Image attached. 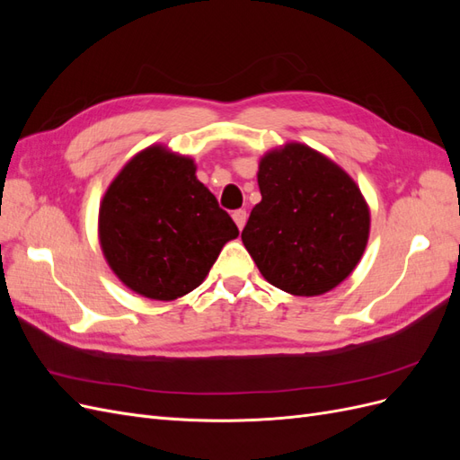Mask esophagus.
<instances>
[{
	"mask_svg": "<svg viewBox=\"0 0 460 460\" xmlns=\"http://www.w3.org/2000/svg\"><path fill=\"white\" fill-rule=\"evenodd\" d=\"M232 218H234L235 225H238V228L242 230V228L245 226V220H247V213H245V208H235V211L232 213Z\"/></svg>",
	"mask_w": 460,
	"mask_h": 460,
	"instance_id": "esophagus-1",
	"label": "esophagus"
}]
</instances>
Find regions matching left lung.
<instances>
[{
	"instance_id": "8db88e82",
	"label": "left lung",
	"mask_w": 460,
	"mask_h": 460,
	"mask_svg": "<svg viewBox=\"0 0 460 460\" xmlns=\"http://www.w3.org/2000/svg\"><path fill=\"white\" fill-rule=\"evenodd\" d=\"M261 203L242 242L261 274L288 294H326L353 272L368 242L360 190L338 164L301 144L264 155Z\"/></svg>"
}]
</instances>
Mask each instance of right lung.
I'll use <instances>...</instances> for the list:
<instances>
[{"mask_svg": "<svg viewBox=\"0 0 460 460\" xmlns=\"http://www.w3.org/2000/svg\"><path fill=\"white\" fill-rule=\"evenodd\" d=\"M232 217L196 178V166L147 147L124 166L100 207L109 267L136 294L172 301L196 289L222 245L238 235Z\"/></svg>", "mask_w": 460, "mask_h": 460, "instance_id": "right-lung-1", "label": "right lung"}]
</instances>
